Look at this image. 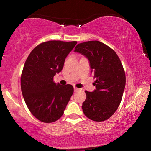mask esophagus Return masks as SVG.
<instances>
[{
	"label": "esophagus",
	"instance_id": "1",
	"mask_svg": "<svg viewBox=\"0 0 151 151\" xmlns=\"http://www.w3.org/2000/svg\"><path fill=\"white\" fill-rule=\"evenodd\" d=\"M74 90H75V91H78L79 90V88L75 87V86H74Z\"/></svg>",
	"mask_w": 151,
	"mask_h": 151
}]
</instances>
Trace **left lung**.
<instances>
[{
	"label": "left lung",
	"instance_id": "obj_1",
	"mask_svg": "<svg viewBox=\"0 0 151 151\" xmlns=\"http://www.w3.org/2000/svg\"><path fill=\"white\" fill-rule=\"evenodd\" d=\"M74 52L87 58L96 79L95 90L85 91L86 98L82 106L84 114L94 121H106L116 111L125 88L126 76L121 60L112 48L98 40L80 43Z\"/></svg>",
	"mask_w": 151,
	"mask_h": 151
}]
</instances>
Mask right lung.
I'll return each mask as SVG.
<instances>
[{"instance_id":"1","label":"right lung","mask_w":151,"mask_h":151,"mask_svg":"<svg viewBox=\"0 0 151 151\" xmlns=\"http://www.w3.org/2000/svg\"><path fill=\"white\" fill-rule=\"evenodd\" d=\"M77 42L50 40L36 47L22 70L20 85L25 103L32 115L43 122H52L63 116L74 88L60 85L53 77L62 70L66 57Z\"/></svg>"}]
</instances>
